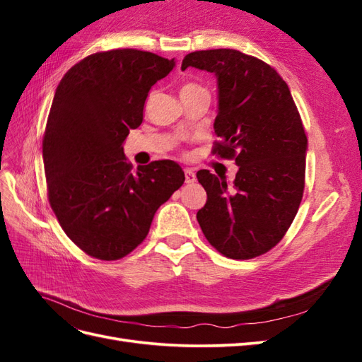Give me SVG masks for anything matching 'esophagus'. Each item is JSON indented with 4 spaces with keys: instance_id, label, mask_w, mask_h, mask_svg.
<instances>
[{
    "instance_id": "obj_1",
    "label": "esophagus",
    "mask_w": 362,
    "mask_h": 362,
    "mask_svg": "<svg viewBox=\"0 0 362 362\" xmlns=\"http://www.w3.org/2000/svg\"><path fill=\"white\" fill-rule=\"evenodd\" d=\"M184 173H185V182H187V184L194 182V180H196V175H194V172H193L192 169H185V170H184Z\"/></svg>"
}]
</instances>
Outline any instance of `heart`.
I'll use <instances>...</instances> for the list:
<instances>
[{
    "mask_svg": "<svg viewBox=\"0 0 362 362\" xmlns=\"http://www.w3.org/2000/svg\"><path fill=\"white\" fill-rule=\"evenodd\" d=\"M194 87H198L196 84H185V86H182V89H181V92H185V90H190V89H194Z\"/></svg>",
    "mask_w": 362,
    "mask_h": 362,
    "instance_id": "b5f03b06",
    "label": "heart"
}]
</instances>
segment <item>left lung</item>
<instances>
[{
  "label": "left lung",
  "mask_w": 362,
  "mask_h": 362,
  "mask_svg": "<svg viewBox=\"0 0 362 362\" xmlns=\"http://www.w3.org/2000/svg\"><path fill=\"white\" fill-rule=\"evenodd\" d=\"M189 66L216 75L213 154L238 166L234 189L210 170L196 173L206 192L196 218L222 255L259 257L286 235L303 196L308 140L298 107L275 69L237 49L190 52L181 69Z\"/></svg>",
  "instance_id": "left-lung-1"
}]
</instances>
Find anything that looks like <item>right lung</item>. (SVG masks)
<instances>
[{
  "label": "right lung",
  "mask_w": 362,
  "mask_h": 362,
  "mask_svg": "<svg viewBox=\"0 0 362 362\" xmlns=\"http://www.w3.org/2000/svg\"><path fill=\"white\" fill-rule=\"evenodd\" d=\"M175 62L154 52H95L59 83L42 141L48 201L87 255L115 261L146 238L156 211L184 184L172 160L133 166L122 144L144 120L148 92Z\"/></svg>",
  "instance_id": "1"
}]
</instances>
